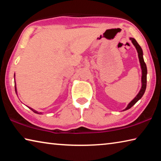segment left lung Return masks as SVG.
I'll use <instances>...</instances> for the list:
<instances>
[{"mask_svg": "<svg viewBox=\"0 0 161 161\" xmlns=\"http://www.w3.org/2000/svg\"><path fill=\"white\" fill-rule=\"evenodd\" d=\"M129 39L131 40L133 45L135 46V47L138 53V59H139L141 71H142V76H141V88L140 89L139 92H138V94L136 95L134 99H133L131 102H130L129 104H128L127 107L125 108L124 111L129 109V108H131L133 106L138 102V100L141 99V97H143V95L144 94V93H145V91L146 89V82H147V67H146V64L143 59V54L142 48L141 47V46L138 45V43L136 42V40L134 39V38L130 37Z\"/></svg>", "mask_w": 161, "mask_h": 161, "instance_id": "left-lung-1", "label": "left lung"}]
</instances>
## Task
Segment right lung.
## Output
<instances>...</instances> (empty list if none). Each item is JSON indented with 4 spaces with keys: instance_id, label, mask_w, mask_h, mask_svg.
Masks as SVG:
<instances>
[{
    "instance_id": "obj_1",
    "label": "right lung",
    "mask_w": 161,
    "mask_h": 161,
    "mask_svg": "<svg viewBox=\"0 0 161 161\" xmlns=\"http://www.w3.org/2000/svg\"><path fill=\"white\" fill-rule=\"evenodd\" d=\"M15 75H14V80H15V92H16V94H17V89H16V84H15ZM28 107L30 108V109H31V110H32V111H33L34 113H35V114H41V112L39 113V112H38V111H37L36 110L33 109V108H32L29 107Z\"/></svg>"
}]
</instances>
